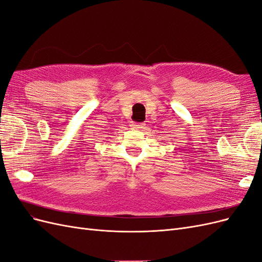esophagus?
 <instances>
[{
	"label": "esophagus",
	"mask_w": 262,
	"mask_h": 262,
	"mask_svg": "<svg viewBox=\"0 0 262 262\" xmlns=\"http://www.w3.org/2000/svg\"><path fill=\"white\" fill-rule=\"evenodd\" d=\"M131 125L134 129H139V130H142L143 128H145V123H132Z\"/></svg>",
	"instance_id": "34e87169"
}]
</instances>
